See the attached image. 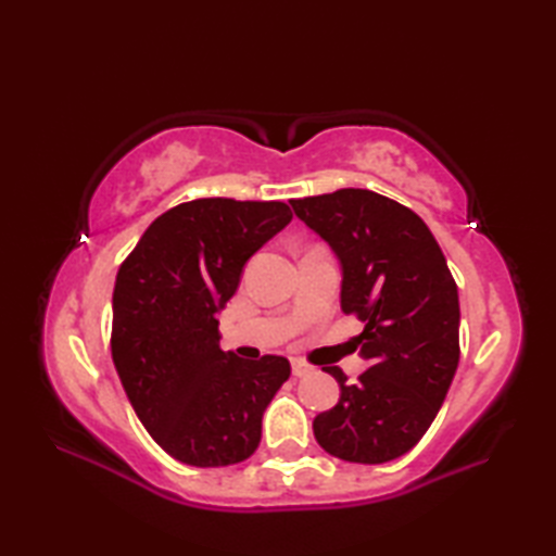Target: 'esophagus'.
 <instances>
[{
    "label": "esophagus",
    "instance_id": "obj_1",
    "mask_svg": "<svg viewBox=\"0 0 556 556\" xmlns=\"http://www.w3.org/2000/svg\"><path fill=\"white\" fill-rule=\"evenodd\" d=\"M313 368L305 361H301V358H291V372L296 375V377H303V375H308Z\"/></svg>",
    "mask_w": 556,
    "mask_h": 556
}]
</instances>
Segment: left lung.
<instances>
[{"mask_svg": "<svg viewBox=\"0 0 556 556\" xmlns=\"http://www.w3.org/2000/svg\"><path fill=\"white\" fill-rule=\"evenodd\" d=\"M291 207L341 260V311L365 325L353 344L370 363L356 382L327 368L341 394L313 420L315 440L341 460L387 464L420 442L454 380L456 281L428 224L392 198L341 188Z\"/></svg>", "mask_w": 556, "mask_h": 556, "instance_id": "left-lung-1", "label": "left lung"}]
</instances>
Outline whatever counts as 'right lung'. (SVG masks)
<instances>
[{"instance_id": "obj_1", "label": "right lung", "mask_w": 556, "mask_h": 556, "mask_svg": "<svg viewBox=\"0 0 556 556\" xmlns=\"http://www.w3.org/2000/svg\"><path fill=\"white\" fill-rule=\"evenodd\" d=\"M279 200L198 198L164 212L126 255L112 296V361L138 420L186 466L241 464L291 365L219 349L241 269L291 222Z\"/></svg>"}]
</instances>
